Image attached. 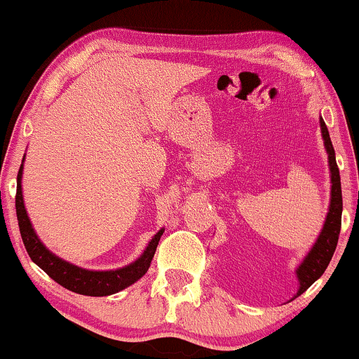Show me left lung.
Instances as JSON below:
<instances>
[{"label":"left lung","instance_id":"obj_1","mask_svg":"<svg viewBox=\"0 0 359 359\" xmlns=\"http://www.w3.org/2000/svg\"><path fill=\"white\" fill-rule=\"evenodd\" d=\"M320 131H323L324 145L329 155V168H331V205H329L327 217H325L324 228L317 238L316 245L309 251L302 265L297 269V277L300 282L299 294H304L312 283L316 282L320 275L327 269L329 262H331L332 255H334L337 240H339L341 231V214H343V194H341V177L339 168L336 163L334 147H332L331 137H329L327 126H325L324 119L320 118Z\"/></svg>","mask_w":359,"mask_h":359}]
</instances>
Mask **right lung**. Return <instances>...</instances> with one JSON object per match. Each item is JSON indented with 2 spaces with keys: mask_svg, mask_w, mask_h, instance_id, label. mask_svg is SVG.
Returning <instances> with one entry per match:
<instances>
[{
  "mask_svg": "<svg viewBox=\"0 0 359 359\" xmlns=\"http://www.w3.org/2000/svg\"><path fill=\"white\" fill-rule=\"evenodd\" d=\"M22 170L23 165L20 167L18 177H16V196H15V208H16V217H18L20 234L27 253L30 255L32 262L42 269L48 277L55 280L62 287L67 290L76 292V294L90 295V297H104V295L116 294V292L123 290V288L130 287L131 283L137 282L147 273L148 266H150L151 258H154L156 245H158L160 236L163 234V229H160L155 234L154 240L143 251V255L137 262L131 265L123 266L119 270H109V271H90L79 269V266L72 265V263L64 262L59 257L50 253L45 246L40 243L39 238L32 228L30 219H28L27 211L23 205V196H22Z\"/></svg>",
  "mask_w": 359,
  "mask_h": 359,
  "instance_id": "obj_1",
  "label": "right lung"
}]
</instances>
